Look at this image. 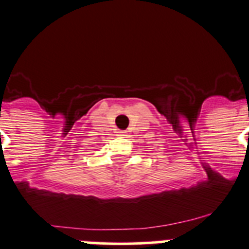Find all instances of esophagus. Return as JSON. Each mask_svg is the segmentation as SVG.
I'll return each mask as SVG.
<instances>
[{"label":"esophagus","instance_id":"obj_1","mask_svg":"<svg viewBox=\"0 0 249 249\" xmlns=\"http://www.w3.org/2000/svg\"><path fill=\"white\" fill-rule=\"evenodd\" d=\"M119 137H126V133H125V131H119Z\"/></svg>","mask_w":249,"mask_h":249}]
</instances>
